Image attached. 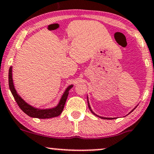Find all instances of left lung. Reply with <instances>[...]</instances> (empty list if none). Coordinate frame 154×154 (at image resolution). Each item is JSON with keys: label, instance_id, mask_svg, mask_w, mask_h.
<instances>
[{"label": "left lung", "instance_id": "obj_1", "mask_svg": "<svg viewBox=\"0 0 154 154\" xmlns=\"http://www.w3.org/2000/svg\"><path fill=\"white\" fill-rule=\"evenodd\" d=\"M88 108H89V109H90V111H91V113H93V114H94V115L97 116V115H96V113H94V111H92V110H91V106H90V105H89V103H88ZM134 110H132V111H131V112H132L133 111H134ZM130 113H131V112H130ZM98 117L101 118V119H113V118H104V117H100V116H98Z\"/></svg>", "mask_w": 154, "mask_h": 154}]
</instances>
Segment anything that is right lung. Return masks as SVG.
Listing matches in <instances>:
<instances>
[{
  "label": "right lung",
  "instance_id": "right-lung-1",
  "mask_svg": "<svg viewBox=\"0 0 154 154\" xmlns=\"http://www.w3.org/2000/svg\"><path fill=\"white\" fill-rule=\"evenodd\" d=\"M8 83H9V88L11 93H12L13 97H14L15 100H16L17 104H18L20 109L26 113L29 116L33 118H38V119H50V118L56 117L59 116L60 113H62L63 110L64 106H65L66 99H67L68 96V91L71 90V88L73 87V86H68L67 89L66 90L65 93H64L63 96L61 97L59 103L56 106V108L51 109H43L40 110L35 109V108L32 107L28 103H26L19 96V95L17 94L16 89L14 88L13 83V79H12V67H10L9 68V73H8Z\"/></svg>",
  "mask_w": 154,
  "mask_h": 154
}]
</instances>
